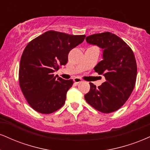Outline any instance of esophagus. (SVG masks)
Returning <instances> with one entry per match:
<instances>
[{
    "label": "esophagus",
    "instance_id": "obj_1",
    "mask_svg": "<svg viewBox=\"0 0 150 150\" xmlns=\"http://www.w3.org/2000/svg\"><path fill=\"white\" fill-rule=\"evenodd\" d=\"M73 81H74V82L76 83V84H78V83L82 82V79L80 78V77H75V78L73 79Z\"/></svg>",
    "mask_w": 150,
    "mask_h": 150
}]
</instances>
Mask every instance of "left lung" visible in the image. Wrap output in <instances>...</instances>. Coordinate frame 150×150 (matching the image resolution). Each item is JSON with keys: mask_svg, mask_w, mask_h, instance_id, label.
Returning <instances> with one entry per match:
<instances>
[{"mask_svg": "<svg viewBox=\"0 0 150 150\" xmlns=\"http://www.w3.org/2000/svg\"><path fill=\"white\" fill-rule=\"evenodd\" d=\"M86 41L102 49L103 60L94 70L103 75L105 82L98 87L90 82V90L84 98L97 110L112 112L125 103L136 84L137 64L134 54L123 40L110 32L87 36Z\"/></svg>", "mask_w": 150, "mask_h": 150, "instance_id": "obj_1", "label": "left lung"}]
</instances>
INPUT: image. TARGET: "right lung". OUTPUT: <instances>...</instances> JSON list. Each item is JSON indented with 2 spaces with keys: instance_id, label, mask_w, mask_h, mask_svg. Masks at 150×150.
Masks as SVG:
<instances>
[{
  "instance_id": "1",
  "label": "right lung",
  "mask_w": 150,
  "mask_h": 150,
  "mask_svg": "<svg viewBox=\"0 0 150 150\" xmlns=\"http://www.w3.org/2000/svg\"><path fill=\"white\" fill-rule=\"evenodd\" d=\"M85 37L49 30L25 47L19 64V85L27 102L35 111L50 114L64 105L73 81L57 79L53 73L67 64L68 53Z\"/></svg>"
}]
</instances>
